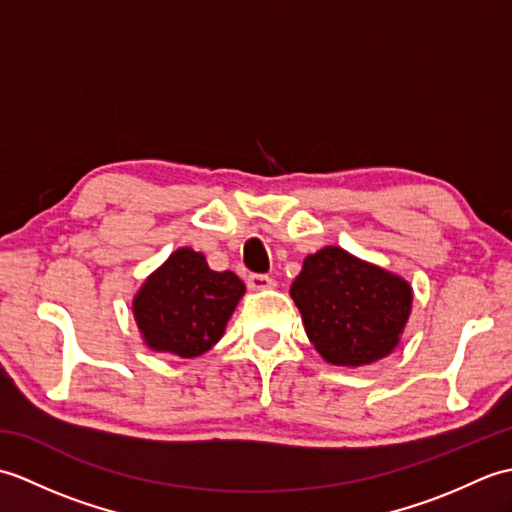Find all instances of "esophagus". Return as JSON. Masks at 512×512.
Wrapping results in <instances>:
<instances>
[{
    "mask_svg": "<svg viewBox=\"0 0 512 512\" xmlns=\"http://www.w3.org/2000/svg\"><path fill=\"white\" fill-rule=\"evenodd\" d=\"M246 284L250 290H266L273 286V279H270L268 275H262V273H253L246 277Z\"/></svg>",
    "mask_w": 512,
    "mask_h": 512,
    "instance_id": "1",
    "label": "esophagus"
}]
</instances>
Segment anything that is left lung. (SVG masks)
I'll use <instances>...</instances> for the list:
<instances>
[{
  "label": "left lung",
  "instance_id": "8db88e82",
  "mask_svg": "<svg viewBox=\"0 0 512 512\" xmlns=\"http://www.w3.org/2000/svg\"><path fill=\"white\" fill-rule=\"evenodd\" d=\"M290 295L317 352L343 367L387 356L398 345L411 310L405 279L336 246L306 257Z\"/></svg>",
  "mask_w": 512,
  "mask_h": 512
}]
</instances>
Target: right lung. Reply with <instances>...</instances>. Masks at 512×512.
I'll list each match as a JSON object with an SVG mask.
<instances>
[{
    "label": "right lung",
    "mask_w": 512,
    "mask_h": 512,
    "mask_svg": "<svg viewBox=\"0 0 512 512\" xmlns=\"http://www.w3.org/2000/svg\"><path fill=\"white\" fill-rule=\"evenodd\" d=\"M242 295L235 273H215L202 253L180 248L140 288L134 317L151 350L193 358L220 341Z\"/></svg>",
    "instance_id": "right-lung-1"
}]
</instances>
